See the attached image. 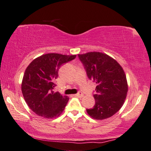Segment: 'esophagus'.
Here are the masks:
<instances>
[{
  "label": "esophagus",
  "instance_id": "1",
  "mask_svg": "<svg viewBox=\"0 0 151 151\" xmlns=\"http://www.w3.org/2000/svg\"><path fill=\"white\" fill-rule=\"evenodd\" d=\"M75 96H79V97H83V93H82L81 92H78V93H77V94H75Z\"/></svg>",
  "mask_w": 151,
  "mask_h": 151
}]
</instances>
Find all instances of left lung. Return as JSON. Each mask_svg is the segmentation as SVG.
<instances>
[{
	"instance_id": "left-lung-1",
	"label": "left lung",
	"mask_w": 151,
	"mask_h": 151,
	"mask_svg": "<svg viewBox=\"0 0 151 151\" xmlns=\"http://www.w3.org/2000/svg\"><path fill=\"white\" fill-rule=\"evenodd\" d=\"M78 57L88 79L96 85L93 94L95 104L86 111L94 119L110 117L122 107L127 95V80L123 68L114 59L101 52H88Z\"/></svg>"
}]
</instances>
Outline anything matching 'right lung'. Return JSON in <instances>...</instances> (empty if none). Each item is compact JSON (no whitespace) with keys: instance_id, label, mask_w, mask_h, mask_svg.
<instances>
[{"instance_id":"1","label":"right lung","mask_w":151,"mask_h":151,"mask_svg":"<svg viewBox=\"0 0 151 151\" xmlns=\"http://www.w3.org/2000/svg\"><path fill=\"white\" fill-rule=\"evenodd\" d=\"M77 55L45 54L33 60L24 73L21 90L30 109L44 118L59 116L67 105L69 98L54 91L55 80L60 67L74 59Z\"/></svg>"}]
</instances>
